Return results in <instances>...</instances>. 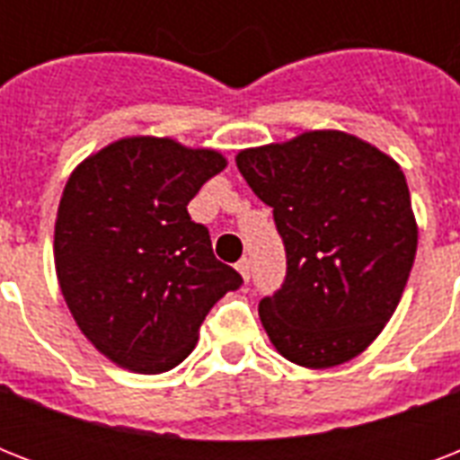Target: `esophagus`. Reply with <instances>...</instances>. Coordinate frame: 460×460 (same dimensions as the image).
I'll use <instances>...</instances> for the list:
<instances>
[{
  "mask_svg": "<svg viewBox=\"0 0 460 460\" xmlns=\"http://www.w3.org/2000/svg\"><path fill=\"white\" fill-rule=\"evenodd\" d=\"M236 270H238V274L243 277V281L251 279V260H248V258H241V260H238V262H236Z\"/></svg>",
  "mask_w": 460,
  "mask_h": 460,
  "instance_id": "esophagus-1",
  "label": "esophagus"
}]
</instances>
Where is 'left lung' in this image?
<instances>
[{
    "instance_id": "1",
    "label": "left lung",
    "mask_w": 460,
    "mask_h": 460,
    "mask_svg": "<svg viewBox=\"0 0 460 460\" xmlns=\"http://www.w3.org/2000/svg\"><path fill=\"white\" fill-rule=\"evenodd\" d=\"M270 205L287 248V281L260 301L270 341L324 370L360 356L392 320L418 248L401 166L343 131H305L236 155Z\"/></svg>"
}]
</instances>
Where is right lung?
Masks as SVG:
<instances>
[{
  "mask_svg": "<svg viewBox=\"0 0 460 460\" xmlns=\"http://www.w3.org/2000/svg\"><path fill=\"white\" fill-rule=\"evenodd\" d=\"M224 166L209 147L128 136L68 176L54 224L57 279L78 329L119 367L159 375L183 363L209 307L243 284L186 209Z\"/></svg>",
  "mask_w": 460,
  "mask_h": 460,
  "instance_id": "add662e5",
  "label": "right lung"
}]
</instances>
